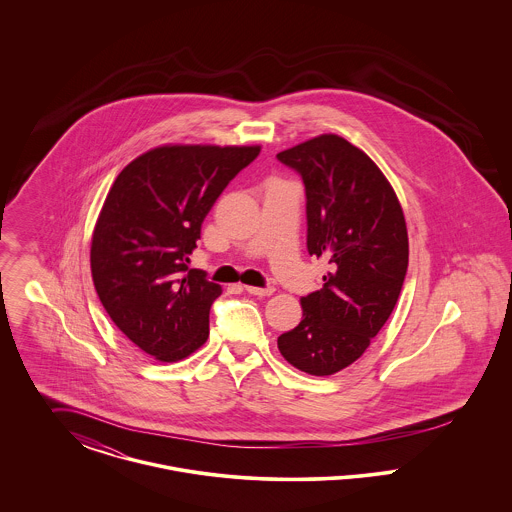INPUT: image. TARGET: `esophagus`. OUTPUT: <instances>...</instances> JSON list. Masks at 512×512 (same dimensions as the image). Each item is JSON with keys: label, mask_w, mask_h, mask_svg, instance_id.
Listing matches in <instances>:
<instances>
[{"label": "esophagus", "mask_w": 512, "mask_h": 512, "mask_svg": "<svg viewBox=\"0 0 512 512\" xmlns=\"http://www.w3.org/2000/svg\"><path fill=\"white\" fill-rule=\"evenodd\" d=\"M245 292L251 293V295H259V297H263V295H272V293H274V288H255V286H245Z\"/></svg>", "instance_id": "1"}]
</instances>
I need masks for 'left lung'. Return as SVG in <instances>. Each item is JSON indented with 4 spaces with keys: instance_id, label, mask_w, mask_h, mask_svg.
Wrapping results in <instances>:
<instances>
[{
    "instance_id": "left-lung-1",
    "label": "left lung",
    "mask_w": 512,
    "mask_h": 512,
    "mask_svg": "<svg viewBox=\"0 0 512 512\" xmlns=\"http://www.w3.org/2000/svg\"><path fill=\"white\" fill-rule=\"evenodd\" d=\"M307 195V249L330 270L318 292L301 297L303 318L278 338L290 365L330 376L355 363L382 330L409 265L399 199L376 163L336 134L280 151Z\"/></svg>"
}]
</instances>
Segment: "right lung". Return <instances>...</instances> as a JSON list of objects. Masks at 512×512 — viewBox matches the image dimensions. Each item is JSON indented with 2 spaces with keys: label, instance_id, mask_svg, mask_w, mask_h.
<instances>
[{
  "label": "right lung",
  "instance_id": "1",
  "mask_svg": "<svg viewBox=\"0 0 512 512\" xmlns=\"http://www.w3.org/2000/svg\"><path fill=\"white\" fill-rule=\"evenodd\" d=\"M259 146H161L128 163L101 207L90 249L101 305L122 334L161 363L209 338L222 288L188 268L201 224Z\"/></svg>",
  "mask_w": 512,
  "mask_h": 512
}]
</instances>
